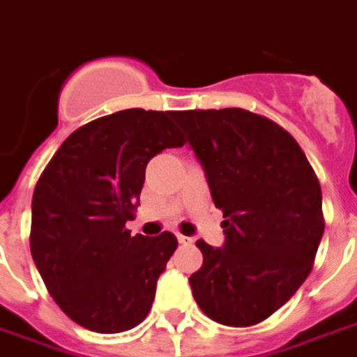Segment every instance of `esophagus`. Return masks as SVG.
Returning <instances> with one entry per match:
<instances>
[{
	"mask_svg": "<svg viewBox=\"0 0 357 357\" xmlns=\"http://www.w3.org/2000/svg\"><path fill=\"white\" fill-rule=\"evenodd\" d=\"M178 242L179 244H191L192 238H189V236H183V234H178Z\"/></svg>",
	"mask_w": 357,
	"mask_h": 357,
	"instance_id": "1",
	"label": "esophagus"
}]
</instances>
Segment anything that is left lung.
Returning <instances> with one entry per match:
<instances>
[{
    "mask_svg": "<svg viewBox=\"0 0 357 357\" xmlns=\"http://www.w3.org/2000/svg\"><path fill=\"white\" fill-rule=\"evenodd\" d=\"M223 210L221 248L199 240L192 297L218 324L255 326L291 299L324 234L321 189L299 144L240 107L174 112Z\"/></svg>",
    "mask_w": 357,
    "mask_h": 357,
    "instance_id": "obj_1",
    "label": "left lung"
}]
</instances>
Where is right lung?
I'll return each instance as SVG.
<instances>
[{
    "instance_id": "add662e5",
    "label": "right lung",
    "mask_w": 357,
    "mask_h": 357,
    "mask_svg": "<svg viewBox=\"0 0 357 357\" xmlns=\"http://www.w3.org/2000/svg\"><path fill=\"white\" fill-rule=\"evenodd\" d=\"M172 115L134 107L81 126L36 185L31 257L52 299L84 329L121 333L142 324L178 248L172 232L132 236L125 229L147 162L185 144Z\"/></svg>"
}]
</instances>
